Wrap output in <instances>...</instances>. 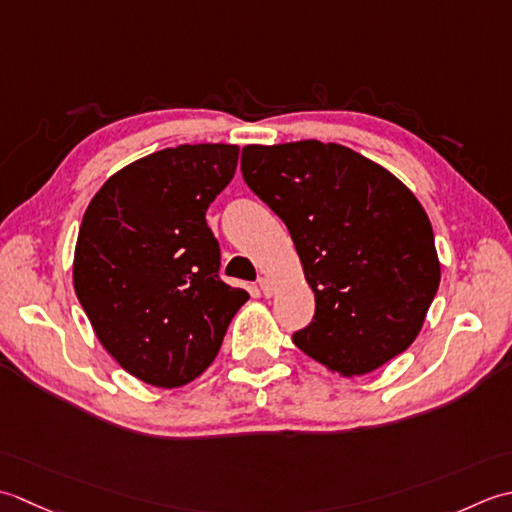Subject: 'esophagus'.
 <instances>
[{
	"label": "esophagus",
	"instance_id": "obj_1",
	"mask_svg": "<svg viewBox=\"0 0 512 512\" xmlns=\"http://www.w3.org/2000/svg\"><path fill=\"white\" fill-rule=\"evenodd\" d=\"M258 287H260V291H263L265 298H269L271 294H274V287H271V280L269 278H258Z\"/></svg>",
	"mask_w": 512,
	"mask_h": 512
}]
</instances>
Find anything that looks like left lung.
<instances>
[{
  "mask_svg": "<svg viewBox=\"0 0 512 512\" xmlns=\"http://www.w3.org/2000/svg\"><path fill=\"white\" fill-rule=\"evenodd\" d=\"M249 190L296 245L316 314L294 340L342 375L382 367L415 340L440 287L429 216L391 172L338 143L245 145Z\"/></svg>",
  "mask_w": 512,
  "mask_h": 512,
  "instance_id": "1",
  "label": "left lung"
}]
</instances>
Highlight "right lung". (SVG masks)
<instances>
[{
  "instance_id": "obj_1",
  "label": "right lung",
  "mask_w": 512,
  "mask_h": 512,
  "mask_svg": "<svg viewBox=\"0 0 512 512\" xmlns=\"http://www.w3.org/2000/svg\"><path fill=\"white\" fill-rule=\"evenodd\" d=\"M236 163V145L165 148L110 176L83 214L77 298L110 356L154 387H183L210 367L249 298L218 274L205 221Z\"/></svg>"
}]
</instances>
